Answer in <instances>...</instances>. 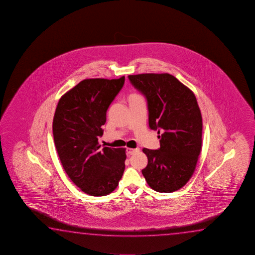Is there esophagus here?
<instances>
[{"instance_id": "esophagus-1", "label": "esophagus", "mask_w": 255, "mask_h": 255, "mask_svg": "<svg viewBox=\"0 0 255 255\" xmlns=\"http://www.w3.org/2000/svg\"><path fill=\"white\" fill-rule=\"evenodd\" d=\"M139 151L138 148H135V149H133V148H128L127 149V153H128V155H132V154H134L135 152H137Z\"/></svg>"}]
</instances>
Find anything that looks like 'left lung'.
Here are the masks:
<instances>
[{
	"instance_id": "obj_1",
	"label": "left lung",
	"mask_w": 255,
	"mask_h": 255,
	"mask_svg": "<svg viewBox=\"0 0 255 255\" xmlns=\"http://www.w3.org/2000/svg\"><path fill=\"white\" fill-rule=\"evenodd\" d=\"M146 97L149 127L158 130L159 150L143 148L147 184L160 193H172L189 181L202 151L203 118L193 91L168 73L128 76Z\"/></svg>"
}]
</instances>
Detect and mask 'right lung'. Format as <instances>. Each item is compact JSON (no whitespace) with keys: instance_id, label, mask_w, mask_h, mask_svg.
<instances>
[{"instance_id":"add662e5","label":"right lung","mask_w":255,"mask_h":255,"mask_svg":"<svg viewBox=\"0 0 255 255\" xmlns=\"http://www.w3.org/2000/svg\"><path fill=\"white\" fill-rule=\"evenodd\" d=\"M125 77L88 78L62 95L52 121V133L65 172L84 193L104 196L116 189L125 170L126 148L101 149L110 104Z\"/></svg>"}]
</instances>
